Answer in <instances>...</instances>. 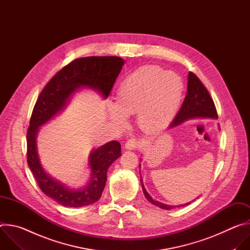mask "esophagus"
Returning a JSON list of instances; mask_svg holds the SVG:
<instances>
[{
	"instance_id": "1",
	"label": "esophagus",
	"mask_w": 250,
	"mask_h": 250,
	"mask_svg": "<svg viewBox=\"0 0 250 250\" xmlns=\"http://www.w3.org/2000/svg\"><path fill=\"white\" fill-rule=\"evenodd\" d=\"M139 146V141L135 138H130L126 141V144L125 146V149H128V150H133V149H136L138 148Z\"/></svg>"
}]
</instances>
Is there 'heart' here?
<instances>
[{"label":"heart","instance_id":"heart-1","mask_svg":"<svg viewBox=\"0 0 250 250\" xmlns=\"http://www.w3.org/2000/svg\"><path fill=\"white\" fill-rule=\"evenodd\" d=\"M183 91L179 75L157 66L142 67L120 85L116 104L109 105L111 120L124 125L125 117L136 114V123L142 130H159L179 109Z\"/></svg>","mask_w":250,"mask_h":250}]
</instances>
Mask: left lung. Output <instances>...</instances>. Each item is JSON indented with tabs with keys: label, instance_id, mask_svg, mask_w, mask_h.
Listing matches in <instances>:
<instances>
[{
	"label": "left lung",
	"instance_id": "obj_1",
	"mask_svg": "<svg viewBox=\"0 0 250 250\" xmlns=\"http://www.w3.org/2000/svg\"><path fill=\"white\" fill-rule=\"evenodd\" d=\"M199 118H210V119H218V114L215 104L211 97L209 96L208 90L200 81V79L192 72L188 74V86H187V94L182 104L180 111L178 112L175 119L173 120L170 127H174L176 125H179L180 124L192 120V119H199ZM140 167V165H139ZM142 191L146 198L151 204L155 205L164 209H171L175 207H183L185 205H189L187 203L181 206H169L158 201H155L151 198V196L146 192L144 184H142V179H140Z\"/></svg>",
	"mask_w": 250,
	"mask_h": 250
}]
</instances>
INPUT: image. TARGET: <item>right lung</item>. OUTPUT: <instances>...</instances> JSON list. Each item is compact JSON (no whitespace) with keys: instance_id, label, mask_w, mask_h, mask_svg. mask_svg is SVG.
Returning <instances> with one entry per match:
<instances>
[{"instance_id":"add662e5","label":"right lung","mask_w":250,"mask_h":250,"mask_svg":"<svg viewBox=\"0 0 250 250\" xmlns=\"http://www.w3.org/2000/svg\"><path fill=\"white\" fill-rule=\"evenodd\" d=\"M125 60L118 56H90L70 62L57 72L42 91L31 114L26 132L27 164L41 190L58 204L79 208L97 202L106 182V171L121 153V145L113 140L94 149L89 156L91 178L81 189H70L43 169L38 153L40 126L65 109L70 98L81 88L98 91L108 98Z\"/></svg>"}]
</instances>
